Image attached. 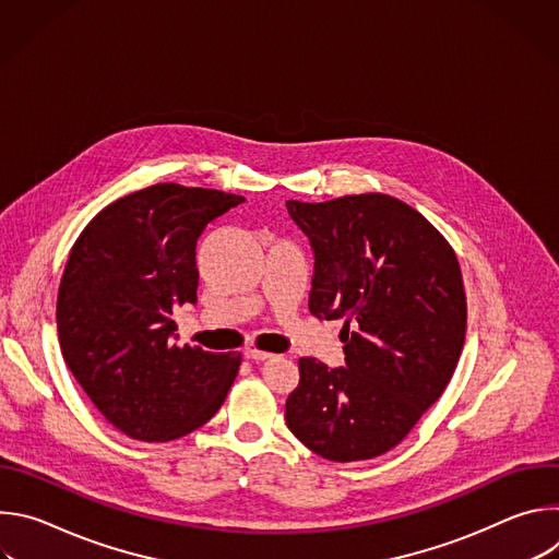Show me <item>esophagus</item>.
<instances>
[{
	"label": "esophagus",
	"mask_w": 559,
	"mask_h": 559,
	"mask_svg": "<svg viewBox=\"0 0 559 559\" xmlns=\"http://www.w3.org/2000/svg\"><path fill=\"white\" fill-rule=\"evenodd\" d=\"M243 354H246V358H250V360H257V362L272 358V354H267V352H261V349H252V347H248Z\"/></svg>",
	"instance_id": "34e87169"
}]
</instances>
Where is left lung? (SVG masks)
<instances>
[{
  "instance_id": "left-lung-1",
  "label": "left lung",
  "mask_w": 559,
  "mask_h": 559,
  "mask_svg": "<svg viewBox=\"0 0 559 559\" xmlns=\"http://www.w3.org/2000/svg\"><path fill=\"white\" fill-rule=\"evenodd\" d=\"M309 238V311L341 321L345 365L300 358L289 431L334 462L386 453L449 384L466 334L455 252L412 205L389 194L287 201Z\"/></svg>"
}]
</instances>
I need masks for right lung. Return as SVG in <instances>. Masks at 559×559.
Wrapping results in <instances>:
<instances>
[{"mask_svg":"<svg viewBox=\"0 0 559 559\" xmlns=\"http://www.w3.org/2000/svg\"><path fill=\"white\" fill-rule=\"evenodd\" d=\"M246 199L156 183L102 210L76 238L59 296L61 354L106 420L168 442L223 405L241 354L173 345V311L197 302V241Z\"/></svg>","mask_w":559,"mask_h":559,"instance_id":"1","label":"right lung"}]
</instances>
